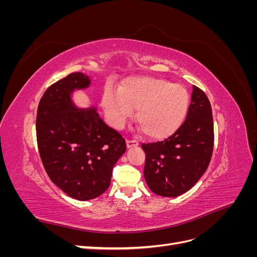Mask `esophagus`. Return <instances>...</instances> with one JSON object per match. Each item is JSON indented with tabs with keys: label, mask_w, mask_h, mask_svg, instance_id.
I'll return each instance as SVG.
<instances>
[{
	"label": "esophagus",
	"mask_w": 257,
	"mask_h": 257,
	"mask_svg": "<svg viewBox=\"0 0 257 257\" xmlns=\"http://www.w3.org/2000/svg\"><path fill=\"white\" fill-rule=\"evenodd\" d=\"M138 145H139V143L137 141H134V139H126V146H127V148L137 147Z\"/></svg>",
	"instance_id": "obj_1"
}]
</instances>
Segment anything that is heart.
<instances>
[{"instance_id":"obj_1","label":"heart","mask_w":257,"mask_h":257,"mask_svg":"<svg viewBox=\"0 0 257 257\" xmlns=\"http://www.w3.org/2000/svg\"><path fill=\"white\" fill-rule=\"evenodd\" d=\"M190 96L181 84L154 77H137L124 82L119 91L106 89L103 107L113 126H121L136 109L135 119L143 133L163 139L180 127L188 113Z\"/></svg>"}]
</instances>
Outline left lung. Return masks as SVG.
Segmentation results:
<instances>
[{"instance_id": "8db88e82", "label": "left lung", "mask_w": 257, "mask_h": 257, "mask_svg": "<svg viewBox=\"0 0 257 257\" xmlns=\"http://www.w3.org/2000/svg\"><path fill=\"white\" fill-rule=\"evenodd\" d=\"M213 144L211 105L205 92L193 85L189 111L180 127L164 141L142 145L148 186L165 197H177L189 191L207 170Z\"/></svg>"}]
</instances>
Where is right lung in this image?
Masks as SVG:
<instances>
[{
	"label": "right lung",
	"instance_id": "add662e5",
	"mask_svg": "<svg viewBox=\"0 0 257 257\" xmlns=\"http://www.w3.org/2000/svg\"><path fill=\"white\" fill-rule=\"evenodd\" d=\"M90 84L78 72L45 91L36 114V138L50 180L78 200L96 198L110 184L113 166L126 150L125 139L95 109L77 110L71 92Z\"/></svg>",
	"mask_w": 257,
	"mask_h": 257
}]
</instances>
